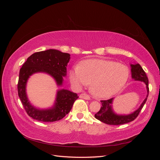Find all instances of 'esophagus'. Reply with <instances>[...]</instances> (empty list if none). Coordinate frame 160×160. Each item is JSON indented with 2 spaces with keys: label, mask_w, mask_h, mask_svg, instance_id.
Instances as JSON below:
<instances>
[{
  "label": "esophagus",
  "mask_w": 160,
  "mask_h": 160,
  "mask_svg": "<svg viewBox=\"0 0 160 160\" xmlns=\"http://www.w3.org/2000/svg\"><path fill=\"white\" fill-rule=\"evenodd\" d=\"M79 98H82V99H85L86 100H89L90 99V97L88 95H87L85 93H81L79 95Z\"/></svg>",
  "instance_id": "1"
}]
</instances>
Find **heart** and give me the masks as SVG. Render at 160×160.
Returning <instances> with one entry per match:
<instances>
[{"mask_svg": "<svg viewBox=\"0 0 160 160\" xmlns=\"http://www.w3.org/2000/svg\"><path fill=\"white\" fill-rule=\"evenodd\" d=\"M129 77L128 67L117 62L91 59L83 61L69 71L71 83L77 88L91 83L95 98H109L122 90Z\"/></svg>", "mask_w": 160, "mask_h": 160, "instance_id": "heart-1", "label": "heart"}]
</instances>
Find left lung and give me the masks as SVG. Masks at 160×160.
<instances>
[{
    "label": "left lung",
    "mask_w": 160,
    "mask_h": 160,
    "mask_svg": "<svg viewBox=\"0 0 160 160\" xmlns=\"http://www.w3.org/2000/svg\"><path fill=\"white\" fill-rule=\"evenodd\" d=\"M130 67L132 78L134 81L143 82L146 85L147 95L146 98L136 110L129 114H118L115 112L113 109L114 98L109 100L101 101L102 107L101 108L98 113H95V118L101 121V122L108 125H122L132 122L138 117L140 111L142 110L144 104L146 103L149 94L148 77L139 63H130Z\"/></svg>",
    "instance_id": "left-lung-1"
}]
</instances>
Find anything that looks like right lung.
Listing matches in <instances>:
<instances>
[{"label": "right lung", "mask_w": 160, "mask_h": 160, "mask_svg": "<svg viewBox=\"0 0 160 160\" xmlns=\"http://www.w3.org/2000/svg\"><path fill=\"white\" fill-rule=\"evenodd\" d=\"M71 59L69 53L57 49L37 52L28 57L19 72L18 94L27 114L32 119L42 122H53L63 118L71 111L77 94L65 89L57 91L52 106L41 109L35 107L28 99L27 85L30 77L42 72L51 76L58 88L63 85V77L67 76V66Z\"/></svg>", "instance_id": "obj_1"}]
</instances>
